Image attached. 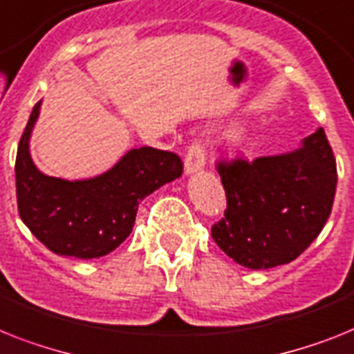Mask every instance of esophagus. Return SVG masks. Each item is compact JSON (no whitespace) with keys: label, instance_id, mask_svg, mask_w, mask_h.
<instances>
[{"label":"esophagus","instance_id":"obj_1","mask_svg":"<svg viewBox=\"0 0 354 354\" xmlns=\"http://www.w3.org/2000/svg\"><path fill=\"white\" fill-rule=\"evenodd\" d=\"M204 165H206V148H204L203 142H194L188 148V153L184 159V174H198V171L204 170Z\"/></svg>","mask_w":354,"mask_h":354}]
</instances>
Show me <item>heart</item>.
<instances>
[{
  "instance_id": "obj_1",
  "label": "heart",
  "mask_w": 354,
  "mask_h": 354,
  "mask_svg": "<svg viewBox=\"0 0 354 354\" xmlns=\"http://www.w3.org/2000/svg\"><path fill=\"white\" fill-rule=\"evenodd\" d=\"M248 137V130L244 127H233L227 130L226 137H224V141L230 148H239V146L244 145Z\"/></svg>"
}]
</instances>
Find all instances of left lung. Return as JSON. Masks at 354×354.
Segmentation results:
<instances>
[{
	"instance_id": "left-lung-1",
	"label": "left lung",
	"mask_w": 354,
	"mask_h": 354,
	"mask_svg": "<svg viewBox=\"0 0 354 354\" xmlns=\"http://www.w3.org/2000/svg\"><path fill=\"white\" fill-rule=\"evenodd\" d=\"M227 209L213 241L248 270L289 264L322 232L337 192V162L317 128L300 148L218 166Z\"/></svg>"
}]
</instances>
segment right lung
Returning <instances> with one entry per match:
<instances>
[{"mask_svg": "<svg viewBox=\"0 0 354 354\" xmlns=\"http://www.w3.org/2000/svg\"><path fill=\"white\" fill-rule=\"evenodd\" d=\"M41 112L32 108L16 157L19 217L52 253L99 259L131 233L142 198L179 179L183 162L171 151L142 146L128 150L110 170L88 179H59L39 171L30 156V137Z\"/></svg>", "mask_w": 354, "mask_h": 354, "instance_id": "add662e5", "label": "right lung"}]
</instances>
